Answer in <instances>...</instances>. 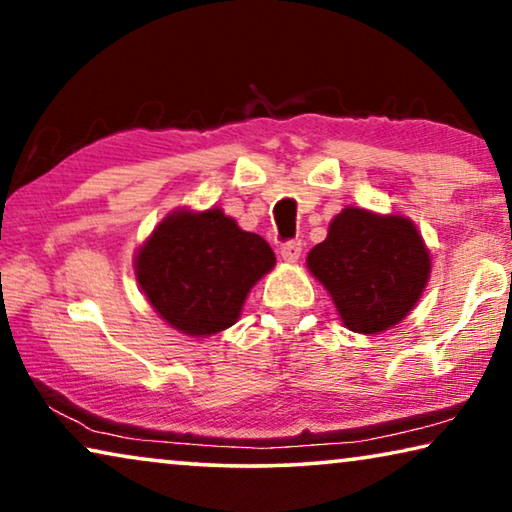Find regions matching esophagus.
Here are the masks:
<instances>
[{
  "label": "esophagus",
  "mask_w": 512,
  "mask_h": 512,
  "mask_svg": "<svg viewBox=\"0 0 512 512\" xmlns=\"http://www.w3.org/2000/svg\"><path fill=\"white\" fill-rule=\"evenodd\" d=\"M301 250H304L301 241H287V243H283V246H280V257H283L285 262L294 264L301 257Z\"/></svg>",
  "instance_id": "obj_1"
}]
</instances>
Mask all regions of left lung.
I'll return each instance as SVG.
<instances>
[{"mask_svg": "<svg viewBox=\"0 0 512 512\" xmlns=\"http://www.w3.org/2000/svg\"><path fill=\"white\" fill-rule=\"evenodd\" d=\"M308 271L357 334H380L406 318L429 283L431 255L415 222L399 213L345 206L327 239L306 257Z\"/></svg>", "mask_w": 512, "mask_h": 512, "instance_id": "1", "label": "left lung"}]
</instances>
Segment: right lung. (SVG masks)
<instances>
[{
    "label": "right lung",
    "instance_id": "add662e5",
    "mask_svg": "<svg viewBox=\"0 0 512 512\" xmlns=\"http://www.w3.org/2000/svg\"><path fill=\"white\" fill-rule=\"evenodd\" d=\"M273 266L269 243L218 206L167 213L134 255L143 297L167 325L192 338L232 327L253 285Z\"/></svg>",
    "mask_w": 512,
    "mask_h": 512
}]
</instances>
